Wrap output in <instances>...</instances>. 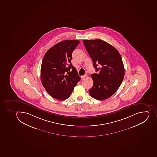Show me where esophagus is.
Listing matches in <instances>:
<instances>
[{"label": "esophagus", "instance_id": "esophagus-1", "mask_svg": "<svg viewBox=\"0 0 157 157\" xmlns=\"http://www.w3.org/2000/svg\"><path fill=\"white\" fill-rule=\"evenodd\" d=\"M86 76H87V75L86 74V75H82V76H81V78H86Z\"/></svg>", "mask_w": 157, "mask_h": 157}]
</instances>
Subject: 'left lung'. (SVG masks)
Here are the masks:
<instances>
[{"mask_svg":"<svg viewBox=\"0 0 157 157\" xmlns=\"http://www.w3.org/2000/svg\"><path fill=\"white\" fill-rule=\"evenodd\" d=\"M83 44L98 71L91 75L94 85L89 94L97 100H105L116 93L124 78L121 56L116 48L102 40H85Z\"/></svg>","mask_w":157,"mask_h":157,"instance_id":"1","label":"left lung"}]
</instances>
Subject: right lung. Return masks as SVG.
I'll return each mask as SVG.
<instances>
[{
	"label": "right lung",
	"instance_id": "add662e5",
	"mask_svg": "<svg viewBox=\"0 0 157 157\" xmlns=\"http://www.w3.org/2000/svg\"><path fill=\"white\" fill-rule=\"evenodd\" d=\"M79 44L76 40L60 41L44 56L40 70L41 82L49 95L56 100L68 98L81 79L71 63L72 52Z\"/></svg>",
	"mask_w": 157,
	"mask_h": 157
}]
</instances>
